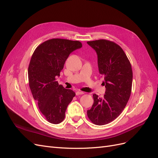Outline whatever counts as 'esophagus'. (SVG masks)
I'll list each match as a JSON object with an SVG mask.
<instances>
[{"instance_id":"obj_1","label":"esophagus","mask_w":158,"mask_h":158,"mask_svg":"<svg viewBox=\"0 0 158 158\" xmlns=\"http://www.w3.org/2000/svg\"><path fill=\"white\" fill-rule=\"evenodd\" d=\"M84 93L83 92H81V91H77V92H76V95H82L84 94Z\"/></svg>"}]
</instances>
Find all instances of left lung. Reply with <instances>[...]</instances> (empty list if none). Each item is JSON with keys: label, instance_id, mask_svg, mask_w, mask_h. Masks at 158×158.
Wrapping results in <instances>:
<instances>
[{"label": "left lung", "instance_id": "obj_1", "mask_svg": "<svg viewBox=\"0 0 158 158\" xmlns=\"http://www.w3.org/2000/svg\"><path fill=\"white\" fill-rule=\"evenodd\" d=\"M87 44L97 52L99 72L106 88L102 98L93 95L94 104L87 114L95 125H104L120 115L127 106L132 91V70L125 52L114 42L99 40Z\"/></svg>", "mask_w": 158, "mask_h": 158}]
</instances>
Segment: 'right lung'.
Here are the masks:
<instances>
[{
  "instance_id": "right-lung-1",
  "label": "right lung",
  "mask_w": 158,
  "mask_h": 158,
  "mask_svg": "<svg viewBox=\"0 0 158 158\" xmlns=\"http://www.w3.org/2000/svg\"><path fill=\"white\" fill-rule=\"evenodd\" d=\"M79 41L54 38L37 47L28 66L29 86L33 98L46 120L59 124L64 120L65 111L76 94L59 85L56 77L69 55L81 48Z\"/></svg>"
}]
</instances>
